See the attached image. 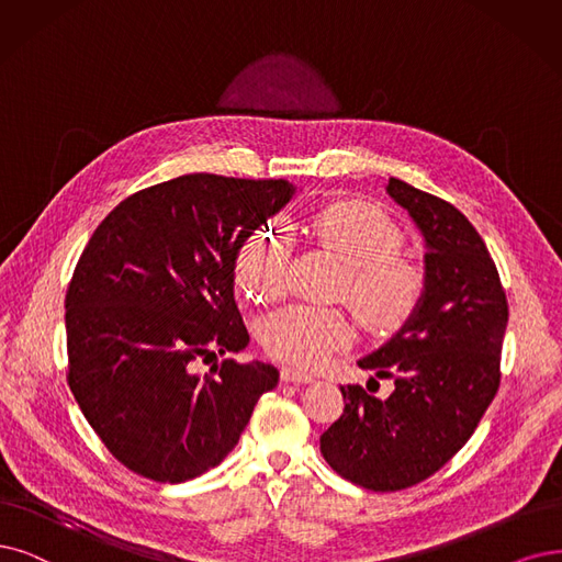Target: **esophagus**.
I'll return each mask as SVG.
<instances>
[{
	"label": "esophagus",
	"mask_w": 562,
	"mask_h": 562,
	"mask_svg": "<svg viewBox=\"0 0 562 562\" xmlns=\"http://www.w3.org/2000/svg\"><path fill=\"white\" fill-rule=\"evenodd\" d=\"M280 378H282V382H294V384H313L315 382L313 375H307V372L296 370V368H282Z\"/></svg>",
	"instance_id": "34e87169"
}]
</instances>
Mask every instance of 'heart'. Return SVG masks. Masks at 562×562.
I'll return each mask as SVG.
<instances>
[{"label":"heart","instance_id":"b5f03b06","mask_svg":"<svg viewBox=\"0 0 562 562\" xmlns=\"http://www.w3.org/2000/svg\"><path fill=\"white\" fill-rule=\"evenodd\" d=\"M322 243L345 263L338 296L359 319L380 334L409 322L424 296V273L401 257V232L380 207L368 203H334L315 220ZM292 240L280 224L249 236L236 261L240 289L255 299H278L286 284ZM259 338L276 359L313 368L355 340V326L340 310L286 305L261 319Z\"/></svg>","mask_w":562,"mask_h":562}]
</instances>
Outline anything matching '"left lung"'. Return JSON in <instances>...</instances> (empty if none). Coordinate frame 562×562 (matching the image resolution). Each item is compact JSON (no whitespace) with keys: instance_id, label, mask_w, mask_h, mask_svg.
I'll return each instance as SVG.
<instances>
[{"instance_id":"obj_1","label":"left lung","mask_w":562,"mask_h":562,"mask_svg":"<svg viewBox=\"0 0 562 562\" xmlns=\"http://www.w3.org/2000/svg\"><path fill=\"white\" fill-rule=\"evenodd\" d=\"M386 194L424 238L417 313L359 368L393 380L389 398L340 386L345 409L319 438L326 463L370 491H401L438 472L480 424L501 386L507 299L468 217L391 178Z\"/></svg>"}]
</instances>
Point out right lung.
<instances>
[{"mask_svg":"<svg viewBox=\"0 0 562 562\" xmlns=\"http://www.w3.org/2000/svg\"><path fill=\"white\" fill-rule=\"evenodd\" d=\"M286 180L180 176L124 199L67 292L69 386L115 459L180 484L220 465L276 366L196 361L249 345L234 296L243 243L292 201Z\"/></svg>","mask_w":562,"mask_h":562,"instance_id":"1","label":"right lung"}]
</instances>
